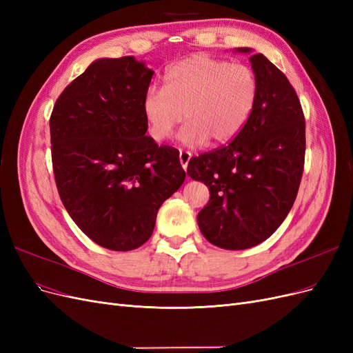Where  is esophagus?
<instances>
[{
    "label": "esophagus",
    "mask_w": 353,
    "mask_h": 353,
    "mask_svg": "<svg viewBox=\"0 0 353 353\" xmlns=\"http://www.w3.org/2000/svg\"><path fill=\"white\" fill-rule=\"evenodd\" d=\"M190 159H191V153L190 152H183V150L179 152V162H181V165H183L184 169H187Z\"/></svg>",
    "instance_id": "esophagus-1"
}]
</instances>
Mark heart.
Here are the masks:
<instances>
[{
    "mask_svg": "<svg viewBox=\"0 0 353 353\" xmlns=\"http://www.w3.org/2000/svg\"><path fill=\"white\" fill-rule=\"evenodd\" d=\"M163 81V88H147L141 104L154 141L166 140L184 112L187 122L178 135L181 143L191 147L208 140L225 144L248 123L258 95V82L249 66L208 54L169 66Z\"/></svg>",
    "mask_w": 353,
    "mask_h": 353,
    "instance_id": "b5f03b06",
    "label": "heart"
}]
</instances>
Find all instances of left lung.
I'll list each match as a JSON object with an SVG mask.
<instances>
[{"label": "left lung", "mask_w": 353, "mask_h": 353, "mask_svg": "<svg viewBox=\"0 0 353 353\" xmlns=\"http://www.w3.org/2000/svg\"><path fill=\"white\" fill-rule=\"evenodd\" d=\"M250 63L258 95L248 123L227 145L191 157L187 168L210 193L199 228L227 250L250 249L272 236L293 206L305 163V116L294 88L263 54Z\"/></svg>", "instance_id": "left-lung-1"}]
</instances>
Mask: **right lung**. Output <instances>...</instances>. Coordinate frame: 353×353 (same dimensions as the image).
<instances>
[{
	"label": "right lung",
	"instance_id": "add662e5",
	"mask_svg": "<svg viewBox=\"0 0 353 353\" xmlns=\"http://www.w3.org/2000/svg\"><path fill=\"white\" fill-rule=\"evenodd\" d=\"M153 73L132 56L95 60L50 117L63 205L85 236L116 252L152 237L159 208L185 179L176 148L145 135L141 104Z\"/></svg>",
	"mask_w": 353,
	"mask_h": 353
}]
</instances>
